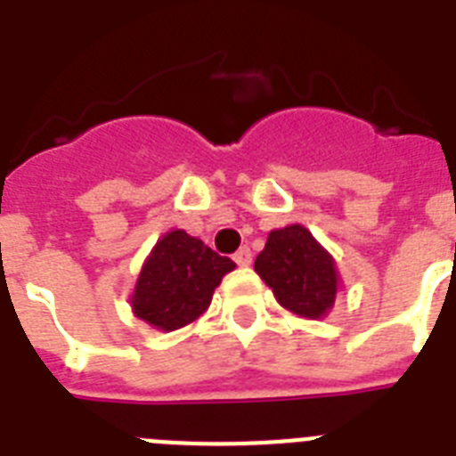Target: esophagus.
I'll return each mask as SVG.
<instances>
[{
  "label": "esophagus",
  "mask_w": 456,
  "mask_h": 456,
  "mask_svg": "<svg viewBox=\"0 0 456 456\" xmlns=\"http://www.w3.org/2000/svg\"><path fill=\"white\" fill-rule=\"evenodd\" d=\"M234 260H236V265H241V267H248V265L253 263V253H250V248H246V246H243V248L236 250Z\"/></svg>",
  "instance_id": "34e87169"
}]
</instances>
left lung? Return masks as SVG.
<instances>
[{
  "label": "left lung",
  "mask_w": 456,
  "mask_h": 456,
  "mask_svg": "<svg viewBox=\"0 0 456 456\" xmlns=\"http://www.w3.org/2000/svg\"><path fill=\"white\" fill-rule=\"evenodd\" d=\"M256 272L281 307L305 319H324L340 291L336 260L303 224L272 229Z\"/></svg>",
  "instance_id": "8db88e82"
}]
</instances>
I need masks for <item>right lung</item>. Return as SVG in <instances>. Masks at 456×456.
Wrapping results in <instances>:
<instances>
[{"label":"right lung","mask_w":456,"mask_h":456,"mask_svg":"<svg viewBox=\"0 0 456 456\" xmlns=\"http://www.w3.org/2000/svg\"><path fill=\"white\" fill-rule=\"evenodd\" d=\"M234 267L200 239L172 229L158 239L139 270L132 312L158 331L182 329L210 307L215 289Z\"/></svg>","instance_id":"right-lung-1"}]
</instances>
